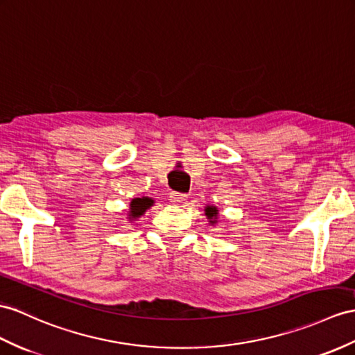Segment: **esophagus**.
I'll return each mask as SVG.
<instances>
[{
	"instance_id": "esophagus-1",
	"label": "esophagus",
	"mask_w": 355,
	"mask_h": 355,
	"mask_svg": "<svg viewBox=\"0 0 355 355\" xmlns=\"http://www.w3.org/2000/svg\"><path fill=\"white\" fill-rule=\"evenodd\" d=\"M187 194L184 193H178V191H171L170 193V202L175 203V205H184L187 200Z\"/></svg>"
}]
</instances>
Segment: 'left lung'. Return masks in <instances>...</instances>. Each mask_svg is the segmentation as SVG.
<instances>
[{
    "instance_id": "left-lung-1",
    "label": "left lung",
    "mask_w": 355,
    "mask_h": 355,
    "mask_svg": "<svg viewBox=\"0 0 355 355\" xmlns=\"http://www.w3.org/2000/svg\"><path fill=\"white\" fill-rule=\"evenodd\" d=\"M205 212H206V215H207V217H209L211 220H212V218L215 220V217H217V214H218L217 207H214V206H207ZM211 223H215V221H211Z\"/></svg>"
}]
</instances>
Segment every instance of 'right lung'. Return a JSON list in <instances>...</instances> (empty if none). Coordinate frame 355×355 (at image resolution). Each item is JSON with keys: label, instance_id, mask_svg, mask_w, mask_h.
Returning <instances> with one entry per match:
<instances>
[{"label": "right lung", "instance_id": "1", "mask_svg": "<svg viewBox=\"0 0 355 355\" xmlns=\"http://www.w3.org/2000/svg\"><path fill=\"white\" fill-rule=\"evenodd\" d=\"M153 205V200L149 197H143V198H134L131 202V215H129V218H137L143 215V212L148 209Z\"/></svg>", "mask_w": 355, "mask_h": 355}]
</instances>
